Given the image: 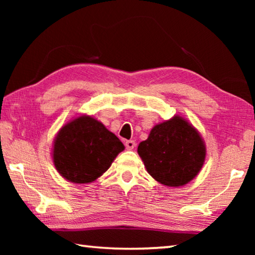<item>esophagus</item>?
Masks as SVG:
<instances>
[{
    "label": "esophagus",
    "instance_id": "1",
    "mask_svg": "<svg viewBox=\"0 0 255 255\" xmlns=\"http://www.w3.org/2000/svg\"><path fill=\"white\" fill-rule=\"evenodd\" d=\"M125 145H126V148H127V149L130 150V149L135 148L136 143H135V141H133V140H127L126 143H125Z\"/></svg>",
    "mask_w": 255,
    "mask_h": 255
}]
</instances>
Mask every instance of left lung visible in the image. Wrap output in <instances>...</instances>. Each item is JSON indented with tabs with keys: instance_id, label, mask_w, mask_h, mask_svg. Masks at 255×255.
<instances>
[{
	"instance_id": "left-lung-1",
	"label": "left lung",
	"mask_w": 255,
	"mask_h": 255,
	"mask_svg": "<svg viewBox=\"0 0 255 255\" xmlns=\"http://www.w3.org/2000/svg\"><path fill=\"white\" fill-rule=\"evenodd\" d=\"M137 153L152 178L165 187H183L199 174L206 159V144L187 118L175 115L152 128Z\"/></svg>"
}]
</instances>
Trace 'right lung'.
<instances>
[{
	"label": "right lung",
	"instance_id": "1",
	"mask_svg": "<svg viewBox=\"0 0 255 255\" xmlns=\"http://www.w3.org/2000/svg\"><path fill=\"white\" fill-rule=\"evenodd\" d=\"M124 149V144L114 132L84 114L68 120L56 133L51 158L64 179L83 184L100 178Z\"/></svg>",
	"mask_w": 255,
	"mask_h": 255
}]
</instances>
